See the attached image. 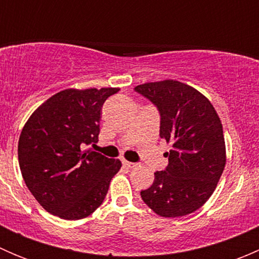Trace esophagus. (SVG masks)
I'll use <instances>...</instances> for the list:
<instances>
[{"instance_id":"esophagus-1","label":"esophagus","mask_w":259,"mask_h":259,"mask_svg":"<svg viewBox=\"0 0 259 259\" xmlns=\"http://www.w3.org/2000/svg\"><path fill=\"white\" fill-rule=\"evenodd\" d=\"M122 165L126 166V168H129V169H133V168H135V166H138V164L132 163V161H127V160H122Z\"/></svg>"}]
</instances>
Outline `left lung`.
<instances>
[{
    "label": "left lung",
    "mask_w": 259,
    "mask_h": 259,
    "mask_svg": "<svg viewBox=\"0 0 259 259\" xmlns=\"http://www.w3.org/2000/svg\"><path fill=\"white\" fill-rule=\"evenodd\" d=\"M134 90L158 108L160 138L171 144L164 154L168 166L154 173V183L140 195L160 217L193 213L209 199L226 166L221 119L203 94L180 81L146 82Z\"/></svg>",
    "instance_id": "left-lung-1"
}]
</instances>
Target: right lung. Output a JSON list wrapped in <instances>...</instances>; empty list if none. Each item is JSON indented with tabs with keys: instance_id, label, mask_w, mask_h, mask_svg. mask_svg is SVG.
Listing matches in <instances>:
<instances>
[{
	"instance_id": "obj_1",
	"label": "right lung",
	"mask_w": 259,
	"mask_h": 259,
	"mask_svg": "<svg viewBox=\"0 0 259 259\" xmlns=\"http://www.w3.org/2000/svg\"><path fill=\"white\" fill-rule=\"evenodd\" d=\"M117 91L66 89L28 117L18 140V163L28 190L49 213L77 221L105 199L121 161L83 148L98 143L101 108Z\"/></svg>"
}]
</instances>
